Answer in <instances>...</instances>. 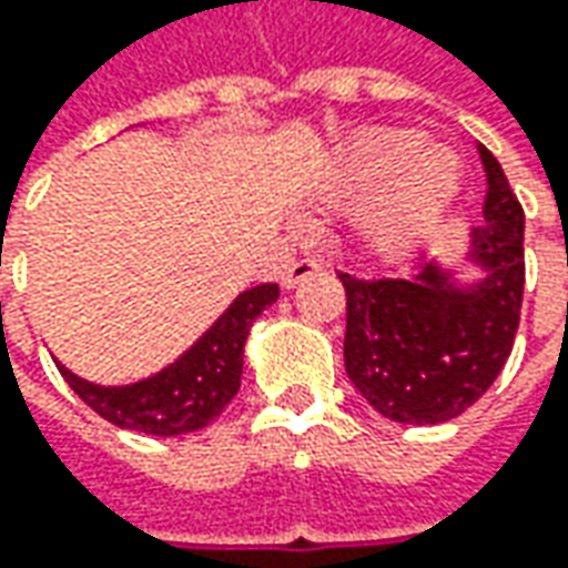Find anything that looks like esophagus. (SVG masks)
<instances>
[{"instance_id":"1","label":"esophagus","mask_w":568,"mask_h":568,"mask_svg":"<svg viewBox=\"0 0 568 568\" xmlns=\"http://www.w3.org/2000/svg\"><path fill=\"white\" fill-rule=\"evenodd\" d=\"M316 272H318L316 258H296L294 265H291V268L284 272L281 284H284V287H296V284L303 281V277H310V274H316Z\"/></svg>"}]
</instances>
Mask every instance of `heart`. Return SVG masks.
Returning <instances> with one entry per match:
<instances>
[{
	"label": "heart",
	"mask_w": 568,
	"mask_h": 568,
	"mask_svg": "<svg viewBox=\"0 0 568 568\" xmlns=\"http://www.w3.org/2000/svg\"><path fill=\"white\" fill-rule=\"evenodd\" d=\"M458 180V158L429 148L424 132L373 129L344 151L332 195L341 205H363L388 189L373 233L382 243H402L448 205Z\"/></svg>",
	"instance_id": "b5f03b06"
}]
</instances>
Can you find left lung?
Segmentation results:
<instances>
[{"label": "left lung", "instance_id": "obj_1", "mask_svg": "<svg viewBox=\"0 0 568 568\" xmlns=\"http://www.w3.org/2000/svg\"><path fill=\"white\" fill-rule=\"evenodd\" d=\"M480 158L490 192L470 258L487 268L484 284L452 287L436 265L407 277L338 272L347 294V376L398 424H446L465 414L513 354L525 294V211L487 148Z\"/></svg>", "mask_w": 568, "mask_h": 568}]
</instances>
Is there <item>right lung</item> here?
Listing matches in <instances>:
<instances>
[{
  "instance_id": "obj_1",
  "label": "right lung",
  "mask_w": 568,
  "mask_h": 568,
  "mask_svg": "<svg viewBox=\"0 0 568 568\" xmlns=\"http://www.w3.org/2000/svg\"><path fill=\"white\" fill-rule=\"evenodd\" d=\"M277 300V284H258L233 300L224 316L217 318L192 351L173 366L151 379L103 388L78 379L65 366H59L62 379L72 385L81 402L98 410L103 420L151 433V436H180L207 426L240 388L243 376V344L252 322Z\"/></svg>"
}]
</instances>
